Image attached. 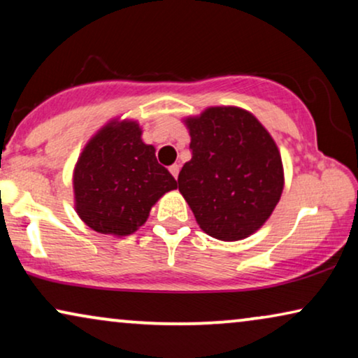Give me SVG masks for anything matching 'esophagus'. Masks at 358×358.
<instances>
[{"label":"esophagus","instance_id":"34e87169","mask_svg":"<svg viewBox=\"0 0 358 358\" xmlns=\"http://www.w3.org/2000/svg\"><path fill=\"white\" fill-rule=\"evenodd\" d=\"M179 169H180V166H179V164H173V166H169V173L173 174L176 179H178V176H179Z\"/></svg>","mask_w":358,"mask_h":358}]
</instances>
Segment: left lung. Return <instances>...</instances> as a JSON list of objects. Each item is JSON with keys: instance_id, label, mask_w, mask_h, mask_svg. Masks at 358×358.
I'll return each mask as SVG.
<instances>
[{"instance_id": "8db88e82", "label": "left lung", "mask_w": 358, "mask_h": 358, "mask_svg": "<svg viewBox=\"0 0 358 358\" xmlns=\"http://www.w3.org/2000/svg\"><path fill=\"white\" fill-rule=\"evenodd\" d=\"M185 125L192 159L179 173L180 194L210 236L248 238L280 200L283 168L275 141L239 107H210Z\"/></svg>"}]
</instances>
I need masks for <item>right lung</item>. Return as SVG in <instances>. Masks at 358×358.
Listing matches in <instances>:
<instances>
[{
  "label": "right lung",
  "mask_w": 358,
  "mask_h": 358,
  "mask_svg": "<svg viewBox=\"0 0 358 358\" xmlns=\"http://www.w3.org/2000/svg\"><path fill=\"white\" fill-rule=\"evenodd\" d=\"M75 205L87 227L127 236L148 218L161 195L178 182L156 159L155 146L141 141L136 122H110L90 140L78 159Z\"/></svg>",
  "instance_id": "right-lung-1"
}]
</instances>
